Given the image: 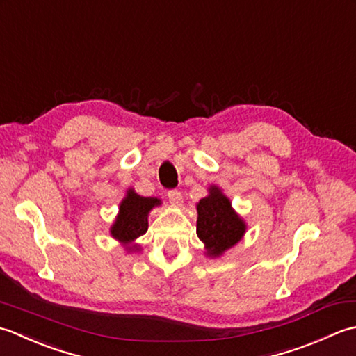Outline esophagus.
<instances>
[{
  "mask_svg": "<svg viewBox=\"0 0 356 356\" xmlns=\"http://www.w3.org/2000/svg\"><path fill=\"white\" fill-rule=\"evenodd\" d=\"M168 198L170 201L172 206H181V202H183V193L179 191H169L168 192Z\"/></svg>",
  "mask_w": 356,
  "mask_h": 356,
  "instance_id": "34e87169",
  "label": "esophagus"
}]
</instances>
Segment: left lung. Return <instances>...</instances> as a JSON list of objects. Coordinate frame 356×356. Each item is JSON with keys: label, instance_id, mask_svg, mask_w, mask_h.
<instances>
[{"label": "left lung", "instance_id": "left-lung-1", "mask_svg": "<svg viewBox=\"0 0 356 356\" xmlns=\"http://www.w3.org/2000/svg\"><path fill=\"white\" fill-rule=\"evenodd\" d=\"M197 235L206 245L209 257H220L243 238L245 222L220 187L209 188L206 198L197 204Z\"/></svg>", "mask_w": 356, "mask_h": 356}]
</instances>
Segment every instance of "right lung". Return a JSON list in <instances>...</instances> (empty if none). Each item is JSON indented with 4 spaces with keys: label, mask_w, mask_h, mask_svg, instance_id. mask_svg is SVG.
Listing matches in <instances>:
<instances>
[{
    "label": "right lung",
    "mask_w": 356,
    "mask_h": 356,
    "mask_svg": "<svg viewBox=\"0 0 356 356\" xmlns=\"http://www.w3.org/2000/svg\"><path fill=\"white\" fill-rule=\"evenodd\" d=\"M161 204V200L146 198L138 195L134 188H129L127 195L120 204V213L112 224L111 234L121 244H134L136 238H140L147 232L149 212L155 206ZM138 250V245L134 244L129 250Z\"/></svg>",
    "instance_id": "1"
}]
</instances>
